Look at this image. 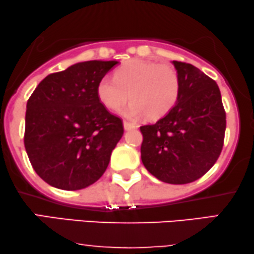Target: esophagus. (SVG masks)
<instances>
[{"label": "esophagus", "instance_id": "esophagus-1", "mask_svg": "<svg viewBox=\"0 0 254 254\" xmlns=\"http://www.w3.org/2000/svg\"><path fill=\"white\" fill-rule=\"evenodd\" d=\"M124 127L126 130H129V129H135V128H137V125L129 123V121H124Z\"/></svg>", "mask_w": 254, "mask_h": 254}]
</instances>
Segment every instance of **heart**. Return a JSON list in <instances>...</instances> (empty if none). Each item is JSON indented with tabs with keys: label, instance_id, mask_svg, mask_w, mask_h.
I'll return each mask as SVG.
<instances>
[{
	"label": "heart",
	"instance_id": "heart-1",
	"mask_svg": "<svg viewBox=\"0 0 254 254\" xmlns=\"http://www.w3.org/2000/svg\"><path fill=\"white\" fill-rule=\"evenodd\" d=\"M181 78L173 65L135 59L98 83L99 100L112 111H119L128 100L130 117L146 114L159 119L173 110L181 94Z\"/></svg>",
	"mask_w": 254,
	"mask_h": 254
}]
</instances>
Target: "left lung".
<instances>
[{
	"mask_svg": "<svg viewBox=\"0 0 254 254\" xmlns=\"http://www.w3.org/2000/svg\"><path fill=\"white\" fill-rule=\"evenodd\" d=\"M181 78V94L169 113L140 127L141 160L157 180L187 184L198 180L223 149L226 114L216 81L199 68L173 62Z\"/></svg>",
	"mask_w": 254,
	"mask_h": 254,
	"instance_id": "obj_1",
	"label": "left lung"
}]
</instances>
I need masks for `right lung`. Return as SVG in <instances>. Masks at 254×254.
<instances>
[{
	"instance_id": "add662e5",
	"label": "right lung",
	"mask_w": 254,
	"mask_h": 254,
	"mask_svg": "<svg viewBox=\"0 0 254 254\" xmlns=\"http://www.w3.org/2000/svg\"><path fill=\"white\" fill-rule=\"evenodd\" d=\"M118 63H77L45 77L29 98L25 150L37 175L51 187L83 189L106 170L124 124L101 104L97 87Z\"/></svg>"
}]
</instances>
